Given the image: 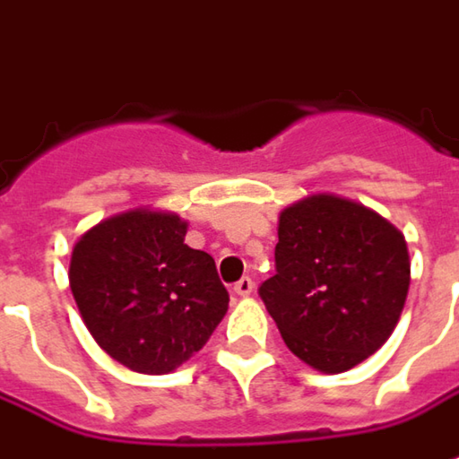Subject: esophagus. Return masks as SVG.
<instances>
[{
	"label": "esophagus",
	"instance_id": "34e87169",
	"mask_svg": "<svg viewBox=\"0 0 459 459\" xmlns=\"http://www.w3.org/2000/svg\"><path fill=\"white\" fill-rule=\"evenodd\" d=\"M233 292L238 294V297H248V294L254 292V279H238V281L233 284Z\"/></svg>",
	"mask_w": 459,
	"mask_h": 459
}]
</instances>
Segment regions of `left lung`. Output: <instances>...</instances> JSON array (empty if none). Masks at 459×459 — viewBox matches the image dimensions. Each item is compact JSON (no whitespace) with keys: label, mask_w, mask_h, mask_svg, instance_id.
<instances>
[{"label":"left lung","mask_w":459,"mask_h":459,"mask_svg":"<svg viewBox=\"0 0 459 459\" xmlns=\"http://www.w3.org/2000/svg\"><path fill=\"white\" fill-rule=\"evenodd\" d=\"M274 261L261 299L287 348L317 371L358 366L402 317L411 274L406 241L360 203L309 195L284 208Z\"/></svg>","instance_id":"left-lung-1"}]
</instances>
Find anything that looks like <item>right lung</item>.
<instances>
[{
  "instance_id": "1",
  "label": "right lung",
  "mask_w": 459,
  "mask_h": 459,
  "mask_svg": "<svg viewBox=\"0 0 459 459\" xmlns=\"http://www.w3.org/2000/svg\"><path fill=\"white\" fill-rule=\"evenodd\" d=\"M175 213L136 208L86 230L71 290L103 351L136 373L175 371L208 342L229 309L211 254L185 244Z\"/></svg>"
}]
</instances>
